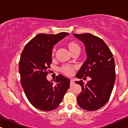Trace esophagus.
Returning a JSON list of instances; mask_svg holds the SVG:
<instances>
[{"label": "esophagus", "instance_id": "1", "mask_svg": "<svg viewBox=\"0 0 128 128\" xmlns=\"http://www.w3.org/2000/svg\"><path fill=\"white\" fill-rule=\"evenodd\" d=\"M74 84V80L73 79H72L70 80V84L72 85V84Z\"/></svg>", "mask_w": 128, "mask_h": 128}]
</instances>
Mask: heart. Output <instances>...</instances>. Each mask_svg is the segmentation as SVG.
Masks as SVG:
<instances>
[{"label":"heart","mask_w":128,"mask_h":128,"mask_svg":"<svg viewBox=\"0 0 128 128\" xmlns=\"http://www.w3.org/2000/svg\"><path fill=\"white\" fill-rule=\"evenodd\" d=\"M68 47L70 51H72V50L76 49H80L79 45L75 42H73L69 43L68 44ZM53 51H54V49L53 50ZM61 71L63 73L65 74L70 76V75H72L73 73L74 67L70 65H65L61 67Z\"/></svg>","instance_id":"b5f03b06"}]
</instances>
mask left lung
<instances>
[{
    "label": "left lung",
    "instance_id": "8db88e82",
    "mask_svg": "<svg viewBox=\"0 0 128 128\" xmlns=\"http://www.w3.org/2000/svg\"><path fill=\"white\" fill-rule=\"evenodd\" d=\"M73 35L84 43L87 55L86 60L76 77L90 78L86 84L82 81L74 82L82 87V92L77 97L78 104L84 110H98L108 101L114 84L116 73L113 55L100 38L90 33Z\"/></svg>",
    "mask_w": 128,
    "mask_h": 128
}]
</instances>
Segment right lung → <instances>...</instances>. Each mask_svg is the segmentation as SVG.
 <instances>
[{
  "label": "right lung",
  "mask_w": 128,
  "mask_h": 128,
  "mask_svg": "<svg viewBox=\"0 0 128 128\" xmlns=\"http://www.w3.org/2000/svg\"><path fill=\"white\" fill-rule=\"evenodd\" d=\"M68 35L66 32L39 34L26 44L21 54L19 62L21 85L30 102L40 110L57 108L70 86V80L61 74L54 80L55 84L46 79L54 46Z\"/></svg>",
  "instance_id": "add662e5"
}]
</instances>
